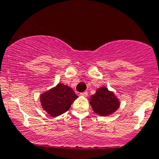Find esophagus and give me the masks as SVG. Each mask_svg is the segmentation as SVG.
Here are the masks:
<instances>
[{"label": "esophagus", "instance_id": "esophagus-1", "mask_svg": "<svg viewBox=\"0 0 159 159\" xmlns=\"http://www.w3.org/2000/svg\"><path fill=\"white\" fill-rule=\"evenodd\" d=\"M80 95H82V96H87V95H88V93H87V91H85V92H84V93H80Z\"/></svg>", "mask_w": 159, "mask_h": 159}]
</instances>
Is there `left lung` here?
I'll list each match as a JSON object with an SVG mask.
<instances>
[{
  "mask_svg": "<svg viewBox=\"0 0 159 159\" xmlns=\"http://www.w3.org/2000/svg\"><path fill=\"white\" fill-rule=\"evenodd\" d=\"M89 104L95 113L101 116H107L113 113L119 107L120 102L112 92L107 87H101L95 94L91 96Z\"/></svg>",
  "mask_w": 159,
  "mask_h": 159,
  "instance_id": "obj_1",
  "label": "left lung"
}]
</instances>
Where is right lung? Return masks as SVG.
<instances>
[{
	"instance_id": "obj_1",
	"label": "right lung",
	"mask_w": 159,
	"mask_h": 159,
	"mask_svg": "<svg viewBox=\"0 0 159 159\" xmlns=\"http://www.w3.org/2000/svg\"><path fill=\"white\" fill-rule=\"evenodd\" d=\"M78 98L73 89L68 86L58 84L56 87L41 95V106L52 117L64 113Z\"/></svg>"
}]
</instances>
